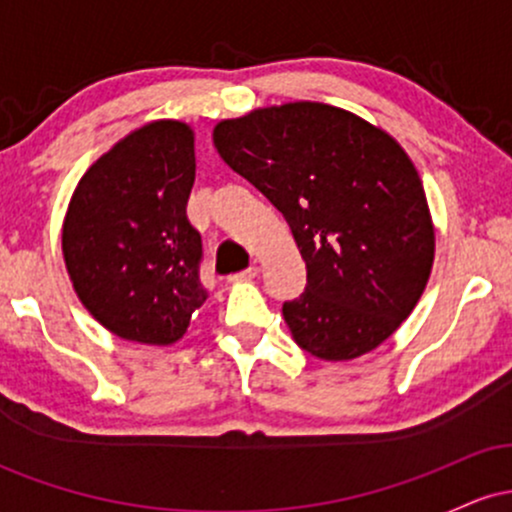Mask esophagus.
Here are the masks:
<instances>
[{
  "instance_id": "34e87169",
  "label": "esophagus",
  "mask_w": 512,
  "mask_h": 512,
  "mask_svg": "<svg viewBox=\"0 0 512 512\" xmlns=\"http://www.w3.org/2000/svg\"><path fill=\"white\" fill-rule=\"evenodd\" d=\"M257 274H260V269H257V267H248V269H245V272L228 276V281H250V279H255Z\"/></svg>"
}]
</instances>
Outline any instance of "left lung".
Returning a JSON list of instances; mask_svg holds the SVG:
<instances>
[{"label":"left lung","mask_w":512,"mask_h":512,"mask_svg":"<svg viewBox=\"0 0 512 512\" xmlns=\"http://www.w3.org/2000/svg\"><path fill=\"white\" fill-rule=\"evenodd\" d=\"M219 156L289 221L308 286L284 303L293 342L322 361L378 349L411 315L436 255L419 170L385 129L296 101L214 127Z\"/></svg>","instance_id":"8db88e82"}]
</instances>
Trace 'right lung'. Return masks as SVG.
I'll return each instance as SVG.
<instances>
[{
  "mask_svg": "<svg viewBox=\"0 0 512 512\" xmlns=\"http://www.w3.org/2000/svg\"><path fill=\"white\" fill-rule=\"evenodd\" d=\"M195 168V129L154 120L105 151L69 199V279L88 313L127 342H180L207 301L202 238L185 214Z\"/></svg>",
  "mask_w": 512,
  "mask_h": 512,
  "instance_id": "obj_1",
  "label": "right lung"
}]
</instances>
